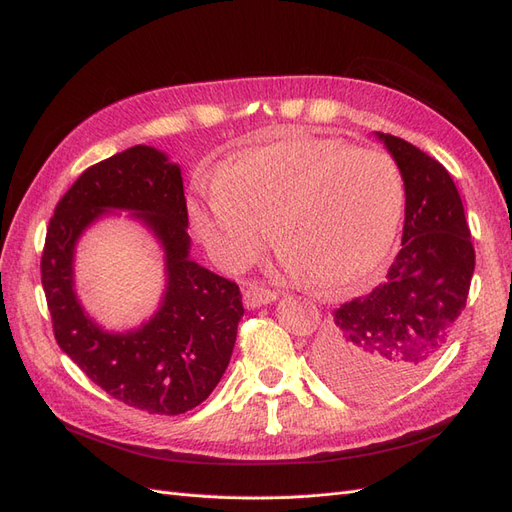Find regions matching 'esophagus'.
<instances>
[{"mask_svg": "<svg viewBox=\"0 0 512 512\" xmlns=\"http://www.w3.org/2000/svg\"><path fill=\"white\" fill-rule=\"evenodd\" d=\"M243 299H245L247 307H260V305L275 301L277 299V292L267 288V286L258 284V282H250V284L245 286V290H243Z\"/></svg>", "mask_w": 512, "mask_h": 512, "instance_id": "34e87169", "label": "esophagus"}]
</instances>
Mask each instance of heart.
I'll return each instance as SVG.
<instances>
[{
	"label": "heart",
	"instance_id": "b5f03b06",
	"mask_svg": "<svg viewBox=\"0 0 512 512\" xmlns=\"http://www.w3.org/2000/svg\"><path fill=\"white\" fill-rule=\"evenodd\" d=\"M404 209V181L389 153L331 136L286 134L237 151L213 170L190 213L213 260L252 262L275 235L284 267L320 286L361 280L389 252Z\"/></svg>",
	"mask_w": 512,
	"mask_h": 512
}]
</instances>
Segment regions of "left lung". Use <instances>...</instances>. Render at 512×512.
<instances>
[{
    "label": "left lung",
    "mask_w": 512,
    "mask_h": 512,
    "mask_svg": "<svg viewBox=\"0 0 512 512\" xmlns=\"http://www.w3.org/2000/svg\"><path fill=\"white\" fill-rule=\"evenodd\" d=\"M406 188L401 250L386 282L339 305L316 344L335 386L363 399L406 389L442 352L466 307L474 245L448 170L404 138L378 132Z\"/></svg>",
    "instance_id": "8db88e82"
}]
</instances>
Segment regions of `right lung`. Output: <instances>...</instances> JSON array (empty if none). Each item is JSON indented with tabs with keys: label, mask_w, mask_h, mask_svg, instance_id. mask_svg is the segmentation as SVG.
Segmentation results:
<instances>
[{
	"label": "right lung",
	"mask_w": 512,
	"mask_h": 512,
	"mask_svg": "<svg viewBox=\"0 0 512 512\" xmlns=\"http://www.w3.org/2000/svg\"><path fill=\"white\" fill-rule=\"evenodd\" d=\"M134 210L163 243L169 286L141 330L106 334L73 292L71 258L82 230L104 210ZM181 168L136 145L83 170L46 228L42 288L59 348L117 401L149 414H183L211 395L228 367L243 316L241 290L190 260Z\"/></svg>",
	"instance_id": "right-lung-1"
}]
</instances>
